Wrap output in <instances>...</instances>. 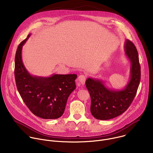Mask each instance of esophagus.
Here are the masks:
<instances>
[{"label":"esophagus","instance_id":"esophagus-1","mask_svg":"<svg viewBox=\"0 0 153 153\" xmlns=\"http://www.w3.org/2000/svg\"><path fill=\"white\" fill-rule=\"evenodd\" d=\"M86 79V77L85 75H80L78 77V81H79V83L82 85H83L85 84Z\"/></svg>","mask_w":153,"mask_h":153}]
</instances>
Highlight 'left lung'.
I'll return each instance as SVG.
<instances>
[{"mask_svg": "<svg viewBox=\"0 0 153 153\" xmlns=\"http://www.w3.org/2000/svg\"><path fill=\"white\" fill-rule=\"evenodd\" d=\"M125 55L131 63L129 79L122 89L110 88L104 81L88 77L85 84L91 96V113L99 120H109L123 113L132 103L140 81L139 55L134 43L126 39Z\"/></svg>", "mask_w": 153, "mask_h": 153, "instance_id": "left-lung-1", "label": "left lung"}]
</instances>
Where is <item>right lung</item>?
<instances>
[{
    "label": "right lung",
    "instance_id": "right-lung-1",
    "mask_svg": "<svg viewBox=\"0 0 153 153\" xmlns=\"http://www.w3.org/2000/svg\"><path fill=\"white\" fill-rule=\"evenodd\" d=\"M18 46L15 56V79L18 91L29 110L45 119H54L64 113L68 98L75 90L76 74H54L49 77L31 75L22 59L24 45L30 37Z\"/></svg>",
    "mask_w": 153,
    "mask_h": 153
}]
</instances>
